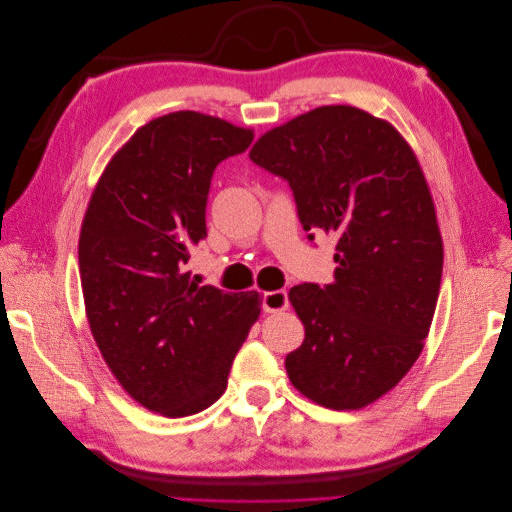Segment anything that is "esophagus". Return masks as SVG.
I'll list each match as a JSON object with an SVG mask.
<instances>
[{
    "label": "esophagus",
    "mask_w": 512,
    "mask_h": 512,
    "mask_svg": "<svg viewBox=\"0 0 512 512\" xmlns=\"http://www.w3.org/2000/svg\"><path fill=\"white\" fill-rule=\"evenodd\" d=\"M288 307V292L286 290H271L262 294V309H265L267 314H277V312H284Z\"/></svg>",
    "instance_id": "esophagus-1"
}]
</instances>
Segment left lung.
Instances as JSON below:
<instances>
[{
  "instance_id": "1",
  "label": "left lung",
  "mask_w": 512,
  "mask_h": 512,
  "mask_svg": "<svg viewBox=\"0 0 512 512\" xmlns=\"http://www.w3.org/2000/svg\"><path fill=\"white\" fill-rule=\"evenodd\" d=\"M250 158L288 181L309 241L337 239L333 282L290 288L305 339L288 378L324 408H365L408 374L436 312L444 250L421 164L389 121L346 104L269 130Z\"/></svg>"
}]
</instances>
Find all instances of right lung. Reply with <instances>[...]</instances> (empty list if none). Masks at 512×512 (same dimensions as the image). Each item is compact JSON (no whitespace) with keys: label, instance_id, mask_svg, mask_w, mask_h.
I'll list each match as a JSON object with an SVG mask.
<instances>
[{"label":"right lung","instance_id":"right-lung-1","mask_svg":"<svg viewBox=\"0 0 512 512\" xmlns=\"http://www.w3.org/2000/svg\"><path fill=\"white\" fill-rule=\"evenodd\" d=\"M252 138L220 117L162 115L115 153L85 211L79 271L91 335L123 391L162 416H190L222 397L260 316L256 290L200 286L185 271L207 237L215 166Z\"/></svg>","mask_w":512,"mask_h":512}]
</instances>
